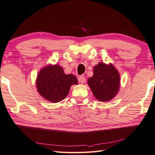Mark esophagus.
<instances>
[{"mask_svg":"<svg viewBox=\"0 0 155 155\" xmlns=\"http://www.w3.org/2000/svg\"><path fill=\"white\" fill-rule=\"evenodd\" d=\"M78 81L81 84H84L85 83L86 81V78L84 76H82V75H81V76H80L78 78Z\"/></svg>","mask_w":155,"mask_h":155,"instance_id":"esophagus-1","label":"esophagus"}]
</instances>
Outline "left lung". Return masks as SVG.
Listing matches in <instances>:
<instances>
[{"label":"left lung","mask_w":155,"mask_h":155,"mask_svg":"<svg viewBox=\"0 0 155 155\" xmlns=\"http://www.w3.org/2000/svg\"><path fill=\"white\" fill-rule=\"evenodd\" d=\"M94 74L87 80V85L94 97L101 102L112 100L120 87V75L111 63H99L93 68Z\"/></svg>","instance_id":"left-lung-1"}]
</instances>
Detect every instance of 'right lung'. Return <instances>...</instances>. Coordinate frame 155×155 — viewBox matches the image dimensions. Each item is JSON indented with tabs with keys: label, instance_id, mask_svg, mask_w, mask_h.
Returning <instances> with one entry per match:
<instances>
[{
	"label": "right lung",
	"instance_id": "1",
	"mask_svg": "<svg viewBox=\"0 0 155 155\" xmlns=\"http://www.w3.org/2000/svg\"><path fill=\"white\" fill-rule=\"evenodd\" d=\"M78 84L72 74H66L59 65H48L38 72L36 80L37 90L46 101L56 103L63 101L72 85Z\"/></svg>",
	"mask_w": 155,
	"mask_h": 155
}]
</instances>
